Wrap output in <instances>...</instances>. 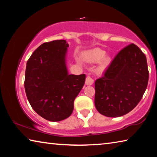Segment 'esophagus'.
<instances>
[{
    "mask_svg": "<svg viewBox=\"0 0 157 157\" xmlns=\"http://www.w3.org/2000/svg\"><path fill=\"white\" fill-rule=\"evenodd\" d=\"M94 80L91 77H90L89 75L86 77V81H85V84H86V85H87V86H90V85H92L94 84Z\"/></svg>",
    "mask_w": 157,
    "mask_h": 157,
    "instance_id": "obj_1",
    "label": "esophagus"
}]
</instances>
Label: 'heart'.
<instances>
[{
  "mask_svg": "<svg viewBox=\"0 0 157 157\" xmlns=\"http://www.w3.org/2000/svg\"><path fill=\"white\" fill-rule=\"evenodd\" d=\"M106 52L100 48H94L87 50L83 54V58L86 62L89 63H98L101 60L100 63V69L104 71L107 68L111 62V58L109 55H105Z\"/></svg>",
  "mask_w": 157,
  "mask_h": 157,
  "instance_id": "obj_1",
  "label": "heart"
}]
</instances>
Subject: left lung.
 Instances as JSON below:
<instances>
[{
	"label": "left lung",
	"instance_id": "1",
	"mask_svg": "<svg viewBox=\"0 0 157 157\" xmlns=\"http://www.w3.org/2000/svg\"><path fill=\"white\" fill-rule=\"evenodd\" d=\"M148 78L144 53L136 45H129L114 58L105 76L95 81V108L107 117L125 115L141 100Z\"/></svg>",
	"mask_w": 157,
	"mask_h": 157
}]
</instances>
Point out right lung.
Returning <instances> with one entry per match:
<instances>
[{"label": "right lung", "mask_w": 157, "mask_h": 157, "mask_svg": "<svg viewBox=\"0 0 157 157\" xmlns=\"http://www.w3.org/2000/svg\"><path fill=\"white\" fill-rule=\"evenodd\" d=\"M66 40L41 44L26 64L25 90L31 107L46 120H64L73 111V102L83 87L86 75L68 74Z\"/></svg>", "instance_id": "right-lung-1"}]
</instances>
